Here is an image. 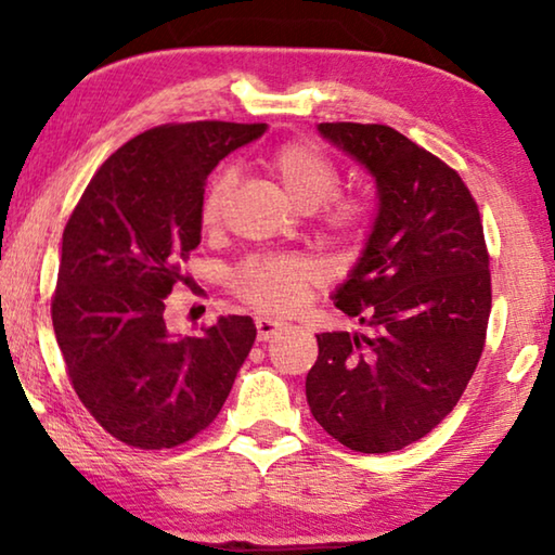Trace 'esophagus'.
<instances>
[{
  "label": "esophagus",
  "instance_id": "esophagus-1",
  "mask_svg": "<svg viewBox=\"0 0 555 555\" xmlns=\"http://www.w3.org/2000/svg\"><path fill=\"white\" fill-rule=\"evenodd\" d=\"M284 327H286V323L276 321V318H269V315L257 318V337H259V340H269V337H274V335L284 331Z\"/></svg>",
  "mask_w": 555,
  "mask_h": 555
}]
</instances>
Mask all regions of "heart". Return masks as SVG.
Wrapping results in <instances>:
<instances>
[{"label": "heart", "instance_id": "heart-1", "mask_svg": "<svg viewBox=\"0 0 555 555\" xmlns=\"http://www.w3.org/2000/svg\"><path fill=\"white\" fill-rule=\"evenodd\" d=\"M267 171L276 178L286 195L300 208H315L335 193V164L311 142H286L271 149L264 158ZM232 191V173L220 171L203 198L201 218L205 224L220 220L222 205ZM325 224L340 237H357L367 228V208L357 201H333L327 205ZM321 279V271L294 257H261L240 269L237 288L251 306L269 313H291L304 304L308 288Z\"/></svg>", "mask_w": 555, "mask_h": 555}]
</instances>
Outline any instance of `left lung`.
<instances>
[{
  "label": "left lung",
  "mask_w": 555,
  "mask_h": 555,
  "mask_svg": "<svg viewBox=\"0 0 555 555\" xmlns=\"http://www.w3.org/2000/svg\"><path fill=\"white\" fill-rule=\"evenodd\" d=\"M318 134L372 176L377 210L335 306L370 333H321L306 399L327 434L391 453L430 434L480 362L492 308L480 210L453 168L384 125Z\"/></svg>",
  "instance_id": "obj_1"
}]
</instances>
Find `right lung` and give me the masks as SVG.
I'll use <instances>...</instances> for the list:
<instances>
[{"instance_id":"1","label":"right lung","mask_w":555,"mask_h":555,"mask_svg":"<svg viewBox=\"0 0 555 555\" xmlns=\"http://www.w3.org/2000/svg\"><path fill=\"white\" fill-rule=\"evenodd\" d=\"M267 125L188 121L129 139L92 176L63 232L51 304L73 389L109 436L181 446L212 424L255 345L249 315L198 337L166 327L178 261L201 244L205 178Z\"/></svg>"}]
</instances>
